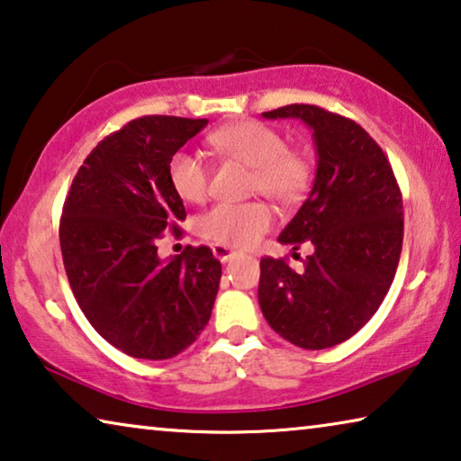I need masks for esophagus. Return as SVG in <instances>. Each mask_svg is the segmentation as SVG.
Segmentation results:
<instances>
[{"instance_id":"1","label":"esophagus","mask_w":461,"mask_h":461,"mask_svg":"<svg viewBox=\"0 0 461 461\" xmlns=\"http://www.w3.org/2000/svg\"><path fill=\"white\" fill-rule=\"evenodd\" d=\"M212 251H214V255L221 261H230V259H235L237 258V251H232L230 247H226V245H218V243H214L212 245Z\"/></svg>"}]
</instances>
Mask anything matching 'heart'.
<instances>
[{
  "mask_svg": "<svg viewBox=\"0 0 461 461\" xmlns=\"http://www.w3.org/2000/svg\"><path fill=\"white\" fill-rule=\"evenodd\" d=\"M210 146L222 157L251 167L249 187L274 202L293 206L301 202L313 181V162L303 150L290 148L276 127L245 119L210 133ZM168 181L185 202H202L210 191V168L194 152L176 150L168 160ZM274 212L264 202L218 203L197 218V235L212 243L245 249L270 229Z\"/></svg>",
  "mask_w": 461,
  "mask_h": 461,
  "instance_id": "heart-1",
  "label": "heart"
}]
</instances>
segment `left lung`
<instances>
[{"label": "left lung", "instance_id": "8db88e82", "mask_svg": "<svg viewBox=\"0 0 461 461\" xmlns=\"http://www.w3.org/2000/svg\"><path fill=\"white\" fill-rule=\"evenodd\" d=\"M264 117H294L313 130L317 173L278 237L293 249L309 243L313 253L299 272L282 258H261V313L299 348H331L371 320L392 286L403 240L402 191L384 150L352 119L317 104H286Z\"/></svg>", "mask_w": 461, "mask_h": 461}]
</instances>
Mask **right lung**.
Wrapping results in <instances>:
<instances>
[{"mask_svg":"<svg viewBox=\"0 0 461 461\" xmlns=\"http://www.w3.org/2000/svg\"><path fill=\"white\" fill-rule=\"evenodd\" d=\"M208 119L144 115L98 141L59 221L63 266L92 328L133 358H173L206 328L222 266L210 247L158 259L157 240L185 221L168 160Z\"/></svg>","mask_w":461,"mask_h":461,"instance_id":"right-lung-1","label":"right lung"}]
</instances>
